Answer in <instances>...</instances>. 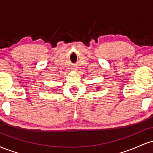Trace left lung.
<instances>
[{
	"label": "left lung",
	"mask_w": 153,
	"mask_h": 153,
	"mask_svg": "<svg viewBox=\"0 0 153 153\" xmlns=\"http://www.w3.org/2000/svg\"><path fill=\"white\" fill-rule=\"evenodd\" d=\"M98 89H99V88H98Z\"/></svg>",
	"instance_id": "left-lung-1"
}]
</instances>
